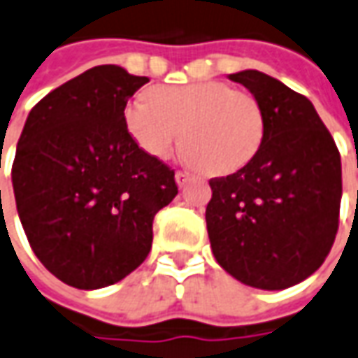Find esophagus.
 <instances>
[{
  "instance_id": "1",
  "label": "esophagus",
  "mask_w": 358,
  "mask_h": 358,
  "mask_svg": "<svg viewBox=\"0 0 358 358\" xmlns=\"http://www.w3.org/2000/svg\"><path fill=\"white\" fill-rule=\"evenodd\" d=\"M175 181H177L179 187H185V185L191 181V175L185 173V171H177V173H175Z\"/></svg>"
}]
</instances>
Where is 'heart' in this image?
Returning a JSON list of instances; mask_svg holds the SVG:
<instances>
[{
	"mask_svg": "<svg viewBox=\"0 0 358 358\" xmlns=\"http://www.w3.org/2000/svg\"><path fill=\"white\" fill-rule=\"evenodd\" d=\"M124 127L138 148L167 159L183 132V159L214 175L240 171L257 154L265 120L257 99L222 81L159 85L128 101Z\"/></svg>",
	"mask_w": 358,
	"mask_h": 358,
	"instance_id": "obj_1",
	"label": "heart"
}]
</instances>
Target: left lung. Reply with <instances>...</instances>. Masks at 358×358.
<instances>
[{"label": "left lung", "mask_w": 358, "mask_h": 358, "mask_svg": "<svg viewBox=\"0 0 358 358\" xmlns=\"http://www.w3.org/2000/svg\"><path fill=\"white\" fill-rule=\"evenodd\" d=\"M228 78L257 99L265 132L250 164L210 179L212 253L243 285L282 290L315 273L334 245L341 157L304 95L257 70Z\"/></svg>", "instance_id": "1"}]
</instances>
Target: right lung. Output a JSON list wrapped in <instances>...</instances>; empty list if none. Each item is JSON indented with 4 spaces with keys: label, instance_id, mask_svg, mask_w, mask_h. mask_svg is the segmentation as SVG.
I'll return each mask as SVG.
<instances>
[{
    "label": "right lung",
    "instance_id": "add662e5",
    "mask_svg": "<svg viewBox=\"0 0 358 358\" xmlns=\"http://www.w3.org/2000/svg\"><path fill=\"white\" fill-rule=\"evenodd\" d=\"M148 81L95 66L27 117L11 169L17 212L34 255L70 287H108L140 267L154 216L177 194L173 169L124 127L128 99Z\"/></svg>",
    "mask_w": 358,
    "mask_h": 358
}]
</instances>
